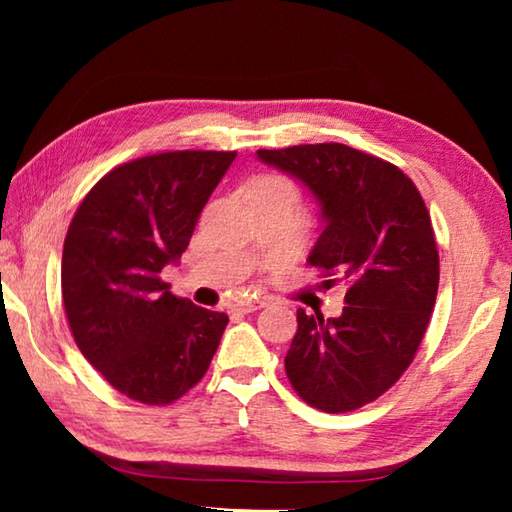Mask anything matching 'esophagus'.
Returning a JSON list of instances; mask_svg holds the SVG:
<instances>
[{"instance_id":"esophagus-1","label":"esophagus","mask_w":512,"mask_h":512,"mask_svg":"<svg viewBox=\"0 0 512 512\" xmlns=\"http://www.w3.org/2000/svg\"><path fill=\"white\" fill-rule=\"evenodd\" d=\"M262 307H266V300L264 298H244V300H239L237 305H235V309L241 311V314H250V311H257V309H262Z\"/></svg>"}]
</instances>
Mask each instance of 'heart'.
Wrapping results in <instances>:
<instances>
[{"label": "heart", "instance_id": "obj_1", "mask_svg": "<svg viewBox=\"0 0 512 512\" xmlns=\"http://www.w3.org/2000/svg\"><path fill=\"white\" fill-rule=\"evenodd\" d=\"M253 192H282V194L296 196V187L282 176H264L253 185Z\"/></svg>", "mask_w": 512, "mask_h": 512}]
</instances>
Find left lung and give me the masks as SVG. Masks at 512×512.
Returning <instances> with one entry per match:
<instances>
[{"label": "left lung", "instance_id": "1", "mask_svg": "<svg viewBox=\"0 0 512 512\" xmlns=\"http://www.w3.org/2000/svg\"><path fill=\"white\" fill-rule=\"evenodd\" d=\"M257 158L316 196L325 230L307 262L334 287L348 284L343 314L298 309L284 357L293 391L325 413L386 393L418 352L438 293V248L418 187L395 164L345 144L259 149Z\"/></svg>", "mask_w": 512, "mask_h": 512}]
</instances>
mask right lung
I'll list each match as a JSON object with an SVG mask.
<instances>
[{"instance_id":"right-lung-1","label":"right lung","mask_w":512,"mask_h":512,"mask_svg":"<svg viewBox=\"0 0 512 512\" xmlns=\"http://www.w3.org/2000/svg\"><path fill=\"white\" fill-rule=\"evenodd\" d=\"M237 151L144 155L106 173L69 223L63 302L83 357L135 402L164 406L210 368L228 316L178 298L160 271L189 246Z\"/></svg>"}]
</instances>
